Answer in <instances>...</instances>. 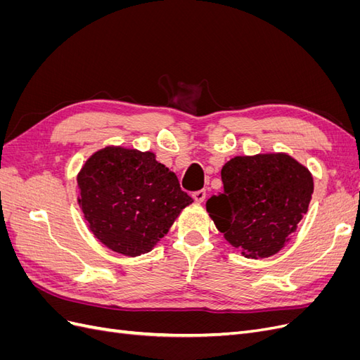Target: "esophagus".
Instances as JSON below:
<instances>
[{
    "label": "esophagus",
    "mask_w": 360,
    "mask_h": 360,
    "mask_svg": "<svg viewBox=\"0 0 360 360\" xmlns=\"http://www.w3.org/2000/svg\"><path fill=\"white\" fill-rule=\"evenodd\" d=\"M205 191L204 189H201V191H197V192H193L192 193V197H193V200L197 201V202H202L204 200H205Z\"/></svg>",
    "instance_id": "esophagus-1"
}]
</instances>
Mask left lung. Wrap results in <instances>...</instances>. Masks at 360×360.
Listing matches in <instances>:
<instances>
[{"label": "left lung", "mask_w": 360, "mask_h": 360, "mask_svg": "<svg viewBox=\"0 0 360 360\" xmlns=\"http://www.w3.org/2000/svg\"><path fill=\"white\" fill-rule=\"evenodd\" d=\"M221 177L224 192L207 201V212L226 242L246 258L279 252L308 212L309 171L288 155H257L233 158Z\"/></svg>", "instance_id": "8db88e82"}]
</instances>
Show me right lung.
<instances>
[{"instance_id": "obj_1", "label": "right lung", "mask_w": 360, "mask_h": 360, "mask_svg": "<svg viewBox=\"0 0 360 360\" xmlns=\"http://www.w3.org/2000/svg\"><path fill=\"white\" fill-rule=\"evenodd\" d=\"M78 202L91 233L114 252L147 254L193 202L153 153L106 147L78 174Z\"/></svg>"}]
</instances>
